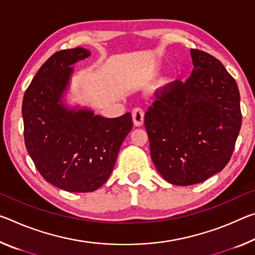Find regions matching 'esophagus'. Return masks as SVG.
<instances>
[{
  "instance_id": "obj_1",
  "label": "esophagus",
  "mask_w": 255,
  "mask_h": 255,
  "mask_svg": "<svg viewBox=\"0 0 255 255\" xmlns=\"http://www.w3.org/2000/svg\"><path fill=\"white\" fill-rule=\"evenodd\" d=\"M132 115V123L136 127L142 126L144 123V111L140 108H135L131 112Z\"/></svg>"
}]
</instances>
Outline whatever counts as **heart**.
Here are the masks:
<instances>
[{
  "label": "heart",
  "mask_w": 255,
  "mask_h": 255,
  "mask_svg": "<svg viewBox=\"0 0 255 255\" xmlns=\"http://www.w3.org/2000/svg\"><path fill=\"white\" fill-rule=\"evenodd\" d=\"M168 84H169L168 80H167V79H163V80H161V82H160V85H159V86H160L161 88H162V87H165V86H167Z\"/></svg>",
  "instance_id": "b5f03b06"
}]
</instances>
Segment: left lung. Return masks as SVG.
Instances as JSON below:
<instances>
[{
	"label": "left lung",
	"instance_id": "obj_1",
	"mask_svg": "<svg viewBox=\"0 0 255 255\" xmlns=\"http://www.w3.org/2000/svg\"><path fill=\"white\" fill-rule=\"evenodd\" d=\"M186 82L169 84L144 124L156 170L172 185L199 184L226 167L242 126L235 79L207 52L192 48Z\"/></svg>",
	"mask_w": 255,
	"mask_h": 255
}]
</instances>
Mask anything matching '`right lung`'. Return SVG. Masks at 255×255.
<instances>
[{
	"instance_id": "add662e5",
	"label": "right lung",
	"mask_w": 255,
	"mask_h": 255,
	"mask_svg": "<svg viewBox=\"0 0 255 255\" xmlns=\"http://www.w3.org/2000/svg\"><path fill=\"white\" fill-rule=\"evenodd\" d=\"M84 47L54 53L39 68L23 95L27 151L47 183L71 193L100 188L110 177L124 139L132 128L129 112L118 118L64 103L76 62Z\"/></svg>"
}]
</instances>
